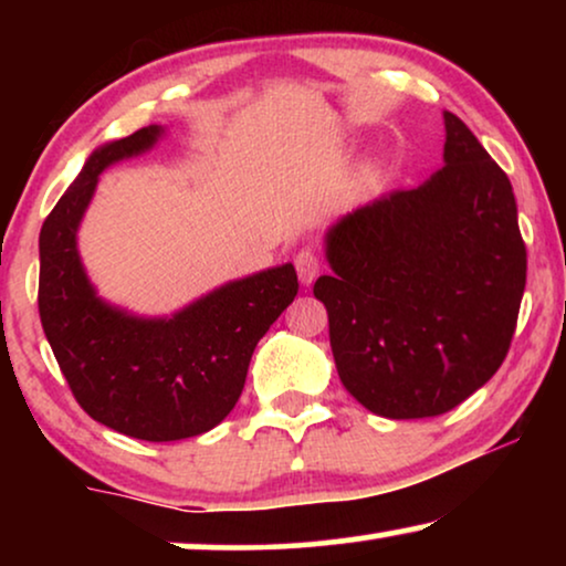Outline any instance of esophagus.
<instances>
[{
    "label": "esophagus",
    "mask_w": 566,
    "mask_h": 566,
    "mask_svg": "<svg viewBox=\"0 0 566 566\" xmlns=\"http://www.w3.org/2000/svg\"><path fill=\"white\" fill-rule=\"evenodd\" d=\"M293 265H296L298 281L304 285H312L322 270V262H319V258H316V252H312V250H301L296 254V260H293Z\"/></svg>",
    "instance_id": "1"
}]
</instances>
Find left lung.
<instances>
[{
    "label": "left lung",
    "mask_w": 566,
    "mask_h": 566,
    "mask_svg": "<svg viewBox=\"0 0 566 566\" xmlns=\"http://www.w3.org/2000/svg\"><path fill=\"white\" fill-rule=\"evenodd\" d=\"M443 161L420 188L355 208L327 231L339 381L389 420L438 417L505 360L525 291L513 185L467 123L443 113Z\"/></svg>",
    "instance_id": "left-lung-1"
}]
</instances>
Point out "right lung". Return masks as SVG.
<instances>
[{"label":"right lung","mask_w":566,"mask_h":566,"mask_svg":"<svg viewBox=\"0 0 566 566\" xmlns=\"http://www.w3.org/2000/svg\"><path fill=\"white\" fill-rule=\"evenodd\" d=\"M161 126L99 146L41 229L38 312L61 374L92 420L128 438L167 443L216 428L244 389L262 335L296 298L291 262L239 277L182 312L144 319L92 289L76 231L99 172L149 151Z\"/></svg>","instance_id":"obj_1"}]
</instances>
